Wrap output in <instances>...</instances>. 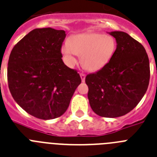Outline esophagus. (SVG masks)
<instances>
[{
    "mask_svg": "<svg viewBox=\"0 0 157 157\" xmlns=\"http://www.w3.org/2000/svg\"><path fill=\"white\" fill-rule=\"evenodd\" d=\"M80 77H81L82 82H85V78H86V75H85V74H82V73L80 74Z\"/></svg>",
    "mask_w": 157,
    "mask_h": 157,
    "instance_id": "1",
    "label": "esophagus"
}]
</instances>
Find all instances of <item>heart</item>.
<instances>
[{
    "label": "heart",
    "instance_id": "b5f03b06",
    "mask_svg": "<svg viewBox=\"0 0 157 157\" xmlns=\"http://www.w3.org/2000/svg\"><path fill=\"white\" fill-rule=\"evenodd\" d=\"M117 49V41L110 35L85 33L72 36L65 43L61 52L70 66L76 63L77 55L81 56V63L88 71H97L113 58Z\"/></svg>",
    "mask_w": 157,
    "mask_h": 157
}]
</instances>
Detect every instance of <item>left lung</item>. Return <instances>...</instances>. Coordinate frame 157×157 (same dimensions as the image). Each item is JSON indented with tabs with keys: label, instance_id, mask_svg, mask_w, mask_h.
Segmentation results:
<instances>
[{
	"label": "left lung",
	"instance_id": "obj_1",
	"mask_svg": "<svg viewBox=\"0 0 157 157\" xmlns=\"http://www.w3.org/2000/svg\"><path fill=\"white\" fill-rule=\"evenodd\" d=\"M117 41L114 56L104 67L86 77L90 105L96 114L117 117L140 102L148 89L149 60L144 47L127 33H109Z\"/></svg>",
	"mask_w": 157,
	"mask_h": 157
}]
</instances>
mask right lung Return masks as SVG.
Wrapping results in <instances>:
<instances>
[{
    "label": "right lung",
    "instance_id": "right-lung-1",
    "mask_svg": "<svg viewBox=\"0 0 157 157\" xmlns=\"http://www.w3.org/2000/svg\"><path fill=\"white\" fill-rule=\"evenodd\" d=\"M63 30L31 31L14 46L8 63V83L15 101L37 118L51 120L63 114L81 78L64 64Z\"/></svg>",
    "mask_w": 157,
    "mask_h": 157
}]
</instances>
